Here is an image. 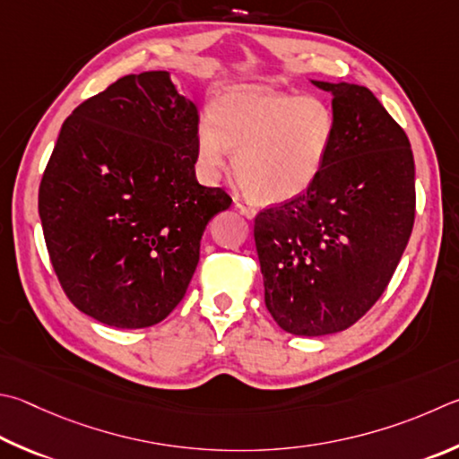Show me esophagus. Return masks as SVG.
Returning a JSON list of instances; mask_svg holds the SVG:
<instances>
[{"label": "esophagus", "instance_id": "obj_1", "mask_svg": "<svg viewBox=\"0 0 459 459\" xmlns=\"http://www.w3.org/2000/svg\"><path fill=\"white\" fill-rule=\"evenodd\" d=\"M235 206L238 208L240 212H243L247 219H255V214H256V206L255 204H251V203H245V201H240V198H237L235 201Z\"/></svg>", "mask_w": 459, "mask_h": 459}]
</instances>
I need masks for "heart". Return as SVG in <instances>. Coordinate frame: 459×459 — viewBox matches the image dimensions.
<instances>
[{
  "label": "heart",
  "mask_w": 459,
  "mask_h": 459,
  "mask_svg": "<svg viewBox=\"0 0 459 459\" xmlns=\"http://www.w3.org/2000/svg\"><path fill=\"white\" fill-rule=\"evenodd\" d=\"M337 143V116L327 100L263 86L235 88L211 106L196 128V158L216 177L235 152L238 185L258 203H285L309 190Z\"/></svg>",
  "instance_id": "1"
}]
</instances>
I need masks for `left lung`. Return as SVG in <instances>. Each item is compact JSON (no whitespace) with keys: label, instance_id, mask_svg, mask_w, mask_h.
Segmentation results:
<instances>
[{"label":"left lung","instance_id":"8db88e82","mask_svg":"<svg viewBox=\"0 0 459 459\" xmlns=\"http://www.w3.org/2000/svg\"><path fill=\"white\" fill-rule=\"evenodd\" d=\"M333 94L337 143L315 185L255 216L264 305L281 329L319 337L351 327L387 289L415 219V164L403 128L373 91Z\"/></svg>","mask_w":459,"mask_h":459}]
</instances>
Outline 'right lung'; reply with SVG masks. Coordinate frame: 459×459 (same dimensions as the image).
Listing matches in <instances>:
<instances>
[{
    "label": "right lung",
    "mask_w": 459,
    "mask_h": 459,
    "mask_svg": "<svg viewBox=\"0 0 459 459\" xmlns=\"http://www.w3.org/2000/svg\"><path fill=\"white\" fill-rule=\"evenodd\" d=\"M196 104L169 72L124 76L64 122L39 182L49 261L76 309L118 329L152 327L193 279L222 188L198 185Z\"/></svg>",
    "instance_id": "right-lung-1"
}]
</instances>
